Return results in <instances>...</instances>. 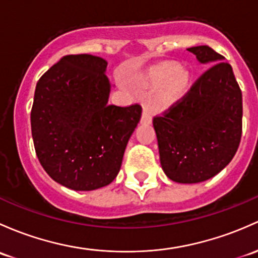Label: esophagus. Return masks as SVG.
<instances>
[{
  "instance_id": "34e87169",
  "label": "esophagus",
  "mask_w": 258,
  "mask_h": 258,
  "mask_svg": "<svg viewBox=\"0 0 258 258\" xmlns=\"http://www.w3.org/2000/svg\"><path fill=\"white\" fill-rule=\"evenodd\" d=\"M141 122L142 123H151L152 122V112L148 107H143V112H142V117H141Z\"/></svg>"
}]
</instances>
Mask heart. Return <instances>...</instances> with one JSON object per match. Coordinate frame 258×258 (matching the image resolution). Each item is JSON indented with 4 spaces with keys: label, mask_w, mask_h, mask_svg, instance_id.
Listing matches in <instances>:
<instances>
[{
    "label": "heart",
    "mask_w": 258,
    "mask_h": 258,
    "mask_svg": "<svg viewBox=\"0 0 258 258\" xmlns=\"http://www.w3.org/2000/svg\"><path fill=\"white\" fill-rule=\"evenodd\" d=\"M143 86L148 93H161L164 101L173 102L188 91L189 75L185 70L177 69L174 65H164L152 70Z\"/></svg>",
    "instance_id": "1"
}]
</instances>
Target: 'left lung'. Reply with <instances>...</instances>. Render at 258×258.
<instances>
[{"label": "left lung", "instance_id": "1", "mask_svg": "<svg viewBox=\"0 0 258 258\" xmlns=\"http://www.w3.org/2000/svg\"><path fill=\"white\" fill-rule=\"evenodd\" d=\"M209 68L181 100L153 118L162 169L173 181L194 184L231 162L242 134V94L231 65L208 45L188 48Z\"/></svg>", "mask_w": 258, "mask_h": 258}]
</instances>
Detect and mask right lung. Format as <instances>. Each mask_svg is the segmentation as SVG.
<instances>
[{
  "instance_id": "add662e5",
  "label": "right lung",
  "mask_w": 258,
  "mask_h": 258,
  "mask_svg": "<svg viewBox=\"0 0 258 258\" xmlns=\"http://www.w3.org/2000/svg\"><path fill=\"white\" fill-rule=\"evenodd\" d=\"M107 61L65 55L38 80L31 111L40 164L56 183L77 191L106 186L117 177L141 105H108Z\"/></svg>"
}]
</instances>
